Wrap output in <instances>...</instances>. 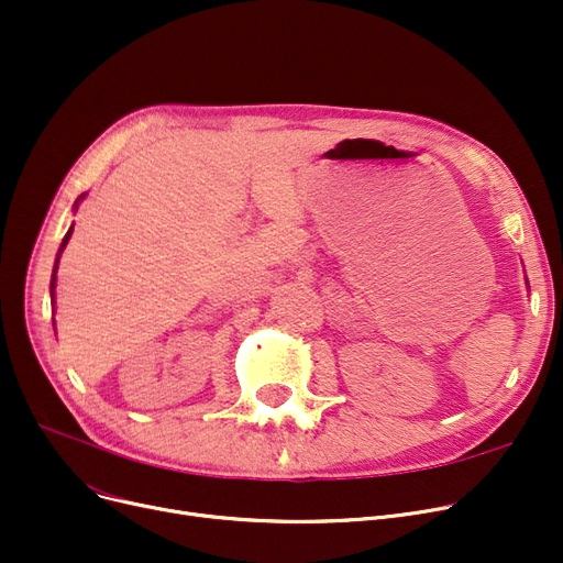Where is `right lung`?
<instances>
[{"instance_id": "add662e5", "label": "right lung", "mask_w": 563, "mask_h": 563, "mask_svg": "<svg viewBox=\"0 0 563 563\" xmlns=\"http://www.w3.org/2000/svg\"><path fill=\"white\" fill-rule=\"evenodd\" d=\"M70 234H73V228H70V230H68V234L64 236L62 249H58V255H56V262H54V274H52V283H49V291H52V297H54V287H56V269H58V257H62V253H64V249H66V244H68V240H70Z\"/></svg>"}]
</instances>
